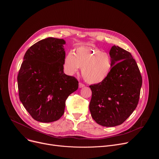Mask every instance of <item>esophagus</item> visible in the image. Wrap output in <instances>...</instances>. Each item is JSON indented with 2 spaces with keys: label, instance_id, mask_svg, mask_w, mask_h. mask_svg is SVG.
Listing matches in <instances>:
<instances>
[{
  "label": "esophagus",
  "instance_id": "34e87169",
  "mask_svg": "<svg viewBox=\"0 0 159 159\" xmlns=\"http://www.w3.org/2000/svg\"><path fill=\"white\" fill-rule=\"evenodd\" d=\"M85 86L84 84H83L82 83H79V88H82V87H84Z\"/></svg>",
  "mask_w": 159,
  "mask_h": 159
}]
</instances>
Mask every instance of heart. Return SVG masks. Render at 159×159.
<instances>
[{"instance_id": "1", "label": "heart", "mask_w": 159, "mask_h": 159, "mask_svg": "<svg viewBox=\"0 0 159 159\" xmlns=\"http://www.w3.org/2000/svg\"><path fill=\"white\" fill-rule=\"evenodd\" d=\"M65 66L70 74L82 69L84 80L92 84L104 82L109 75L112 66L109 54L90 47H79L75 53L69 52L65 59Z\"/></svg>"}]
</instances>
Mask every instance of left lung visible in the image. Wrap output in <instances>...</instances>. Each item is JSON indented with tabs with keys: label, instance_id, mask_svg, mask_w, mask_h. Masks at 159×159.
Returning a JSON list of instances; mask_svg holds the SVG:
<instances>
[{
	"label": "left lung",
	"instance_id": "left-lung-1",
	"mask_svg": "<svg viewBox=\"0 0 159 159\" xmlns=\"http://www.w3.org/2000/svg\"><path fill=\"white\" fill-rule=\"evenodd\" d=\"M112 66L102 82L90 85L89 110L99 125L112 127L122 124L137 107L142 77L137 62L125 50L112 46L109 52Z\"/></svg>",
	"mask_w": 159,
	"mask_h": 159
}]
</instances>
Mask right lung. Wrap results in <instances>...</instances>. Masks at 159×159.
<instances>
[{"mask_svg": "<svg viewBox=\"0 0 159 159\" xmlns=\"http://www.w3.org/2000/svg\"><path fill=\"white\" fill-rule=\"evenodd\" d=\"M63 39L47 38L26 52L17 75L19 99L32 118L41 123L59 120L65 101L79 82L63 72L65 52Z\"/></svg>", "mask_w": 159, "mask_h": 159, "instance_id": "right-lung-1", "label": "right lung"}]
</instances>
